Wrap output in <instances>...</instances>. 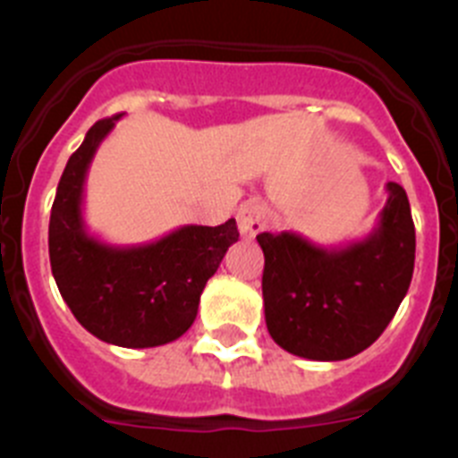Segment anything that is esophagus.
<instances>
[{
    "label": "esophagus",
    "mask_w": 458,
    "mask_h": 458,
    "mask_svg": "<svg viewBox=\"0 0 458 458\" xmlns=\"http://www.w3.org/2000/svg\"><path fill=\"white\" fill-rule=\"evenodd\" d=\"M238 232L245 241H252L259 232H264L266 226V210L259 204H242L236 213Z\"/></svg>",
    "instance_id": "esophagus-1"
}]
</instances>
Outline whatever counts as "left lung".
<instances>
[{
  "instance_id": "1",
  "label": "left lung",
  "mask_w": 458,
  "mask_h": 458,
  "mask_svg": "<svg viewBox=\"0 0 458 458\" xmlns=\"http://www.w3.org/2000/svg\"><path fill=\"white\" fill-rule=\"evenodd\" d=\"M378 222L362 241L323 248L301 233H259L266 326L298 358L335 362L369 349L408 293L415 225L406 190L390 181Z\"/></svg>"
}]
</instances>
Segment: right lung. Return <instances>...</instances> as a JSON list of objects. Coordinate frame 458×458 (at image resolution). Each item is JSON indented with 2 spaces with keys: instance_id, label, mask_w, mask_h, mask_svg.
Wrapping results in <instances>:
<instances>
[{
  "instance_id": "add662e5",
  "label": "right lung",
  "mask_w": 458,
  "mask_h": 458,
  "mask_svg": "<svg viewBox=\"0 0 458 458\" xmlns=\"http://www.w3.org/2000/svg\"><path fill=\"white\" fill-rule=\"evenodd\" d=\"M123 114L89 128L68 157L50 213V266L72 317L100 342L151 349L179 339L197 318L199 298L229 245L236 220L185 225L144 245H109L87 232L84 181L100 141Z\"/></svg>"
}]
</instances>
